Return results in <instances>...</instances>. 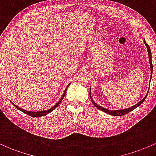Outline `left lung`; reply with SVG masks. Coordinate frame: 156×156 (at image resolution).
<instances>
[{
  "instance_id": "obj_1",
  "label": "left lung",
  "mask_w": 156,
  "mask_h": 156,
  "mask_svg": "<svg viewBox=\"0 0 156 156\" xmlns=\"http://www.w3.org/2000/svg\"><path fill=\"white\" fill-rule=\"evenodd\" d=\"M144 43H145V45H146L147 46V51H148V55H149V62H150V71H151V78H152V74H153V64H152V54H151V51H150V46H149L148 44H147L146 42H145V40L144 41ZM91 87H90V93H89V95H90V100L93 103H94V105H95L96 108H97L98 109L100 110V111L105 112V113H108V114H110V115H112V116H123V115L126 114V113H130V111H132L133 110H134L135 108H136L137 107H139L140 105L141 104V103L143 102V101H144V99H146L147 96L148 94V92H147V94L146 96L144 97V99H141V101H139V102L137 103V104H136L135 105L130 107V108H126V109H122V110H116V111H111V110H108V109H106V108H102L101 106H99V105H97V103L95 102V101H94V99H93L92 98V96H91Z\"/></svg>"
}]
</instances>
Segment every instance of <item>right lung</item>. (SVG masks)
<instances>
[{"instance_id": "obj_1", "label": "right lung", "mask_w": 156, "mask_h": 156, "mask_svg": "<svg viewBox=\"0 0 156 156\" xmlns=\"http://www.w3.org/2000/svg\"><path fill=\"white\" fill-rule=\"evenodd\" d=\"M70 84H71V83H69V85H67V87H66V89H65V90H64L63 94H62V97H61V99H59L58 102L56 103L55 105H54L53 107H51V108H49V109H48V110H45V111H34V112H33V111H26V110L22 109V108H19V107H17V105H15L14 104L13 102H12V105H13L15 107V108H17V109H18V110H20V111H21L22 112H23L24 113H26V114H28V115H29V116H32V117H40V116H45V115L48 114V113H51V111H53L54 110H55L56 108H57V107L59 106V105L60 104V102H61V101H62V99H63V98L65 97V95H66V90H67V88H68V87H69V86L70 85Z\"/></svg>"}]
</instances>
